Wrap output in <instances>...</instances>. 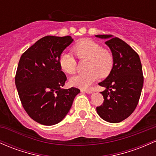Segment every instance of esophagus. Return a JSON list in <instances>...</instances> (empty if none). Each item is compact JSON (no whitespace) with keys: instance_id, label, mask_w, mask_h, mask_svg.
Listing matches in <instances>:
<instances>
[{"instance_id":"esophagus-1","label":"esophagus","mask_w":156,"mask_h":156,"mask_svg":"<svg viewBox=\"0 0 156 156\" xmlns=\"http://www.w3.org/2000/svg\"><path fill=\"white\" fill-rule=\"evenodd\" d=\"M81 92H83V93H87V94H91V93H92V90H81Z\"/></svg>"}]
</instances>
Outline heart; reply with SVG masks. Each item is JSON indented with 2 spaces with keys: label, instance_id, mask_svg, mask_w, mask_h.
<instances>
[{
  "label": "heart",
  "instance_id": "1",
  "mask_svg": "<svg viewBox=\"0 0 156 156\" xmlns=\"http://www.w3.org/2000/svg\"><path fill=\"white\" fill-rule=\"evenodd\" d=\"M73 52L81 61L88 60L85 74L76 75L69 79L72 86L80 89H87L101 78H107L114 66L115 58L112 52L98 43L83 39L73 47ZM59 66L62 71L69 75L76 72L77 61L73 54L63 52L59 57Z\"/></svg>",
  "mask_w": 156,
  "mask_h": 156
}]
</instances>
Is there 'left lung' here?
<instances>
[{"label": "left lung", "mask_w": 156, "mask_h": 156, "mask_svg": "<svg viewBox=\"0 0 156 156\" xmlns=\"http://www.w3.org/2000/svg\"><path fill=\"white\" fill-rule=\"evenodd\" d=\"M95 37L105 44L114 55L113 69L98 84L106 90L101 93L104 103L96 108L98 115L109 123H119L133 113L138 105L144 84L142 66L138 55L130 46L111 35Z\"/></svg>", "instance_id": "obj_1"}]
</instances>
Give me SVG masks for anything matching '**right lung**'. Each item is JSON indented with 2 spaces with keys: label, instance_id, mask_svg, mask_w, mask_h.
<instances>
[{
  "label": "right lung",
  "instance_id": "right-lung-1",
  "mask_svg": "<svg viewBox=\"0 0 156 156\" xmlns=\"http://www.w3.org/2000/svg\"><path fill=\"white\" fill-rule=\"evenodd\" d=\"M73 41L71 36L48 35L22 54L15 75V86L22 106L39 124L61 122L69 112L80 90L63 89L66 77L59 66V57Z\"/></svg>",
  "mask_w": 156,
  "mask_h": 156
}]
</instances>
